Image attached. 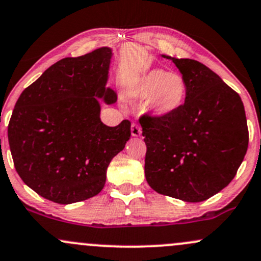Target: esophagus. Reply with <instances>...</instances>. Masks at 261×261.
I'll use <instances>...</instances> for the list:
<instances>
[{
	"instance_id": "1",
	"label": "esophagus",
	"mask_w": 261,
	"mask_h": 261,
	"mask_svg": "<svg viewBox=\"0 0 261 261\" xmlns=\"http://www.w3.org/2000/svg\"><path fill=\"white\" fill-rule=\"evenodd\" d=\"M141 133H142L141 126L134 122V124L131 125V135H133V136H140V135H141Z\"/></svg>"
}]
</instances>
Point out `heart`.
Listing matches in <instances>:
<instances>
[{
	"mask_svg": "<svg viewBox=\"0 0 261 261\" xmlns=\"http://www.w3.org/2000/svg\"><path fill=\"white\" fill-rule=\"evenodd\" d=\"M187 84L182 75L163 69H151L128 85L127 96L146 100V109L154 116H168L176 113L185 102Z\"/></svg>",
	"mask_w": 261,
	"mask_h": 261,
	"instance_id": "obj_1",
	"label": "heart"
}]
</instances>
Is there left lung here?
<instances>
[{
	"instance_id": "obj_1",
	"label": "left lung",
	"mask_w": 261,
	"mask_h": 261,
	"mask_svg": "<svg viewBox=\"0 0 261 261\" xmlns=\"http://www.w3.org/2000/svg\"><path fill=\"white\" fill-rule=\"evenodd\" d=\"M171 59L187 84L185 104L168 116H141L145 176L157 193L202 202L230 183L249 144L239 94L193 59Z\"/></svg>"
}]
</instances>
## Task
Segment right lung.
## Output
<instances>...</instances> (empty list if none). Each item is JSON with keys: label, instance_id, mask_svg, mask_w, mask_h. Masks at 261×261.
Wrapping results in <instances>:
<instances>
[{"label": "right lung", "instance_id": "right-lung-1", "mask_svg": "<svg viewBox=\"0 0 261 261\" xmlns=\"http://www.w3.org/2000/svg\"><path fill=\"white\" fill-rule=\"evenodd\" d=\"M113 53L99 48L64 58L25 88L8 124L17 173L30 188L59 204L96 196L104 188L113 157L124 150L131 122L115 127L100 120L99 99L114 104L105 88Z\"/></svg>", "mask_w": 261, "mask_h": 261}]
</instances>
